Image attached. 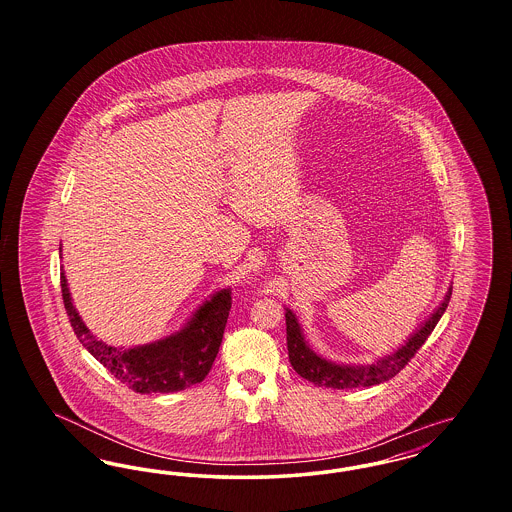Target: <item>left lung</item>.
Segmentation results:
<instances>
[{
  "mask_svg": "<svg viewBox=\"0 0 512 512\" xmlns=\"http://www.w3.org/2000/svg\"><path fill=\"white\" fill-rule=\"evenodd\" d=\"M451 290L443 297L441 305L434 311V315L428 318L409 341L405 345H401L397 351H393L391 355H386L382 359H378L372 365H338L332 361L322 359L317 355L303 338L301 334V326L297 322V318L290 309H286V336H288V355H290V363L293 370L313 382L315 386H324V388H334V390H347V388H368V386H376L382 382H388L395 374H399L405 365H409V361L413 359L414 353L424 345V341L428 340V336L432 334V330L436 328L441 315L445 313L449 299H451Z\"/></svg>",
  "mask_w": 512,
  "mask_h": 512,
  "instance_id": "8db88e82",
  "label": "left lung"
}]
</instances>
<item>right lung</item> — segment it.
<instances>
[{"mask_svg":"<svg viewBox=\"0 0 512 512\" xmlns=\"http://www.w3.org/2000/svg\"><path fill=\"white\" fill-rule=\"evenodd\" d=\"M61 292L78 341L136 393H172L199 384L215 363L232 307L230 290H220L195 311L180 332L165 340L122 349L103 343L86 328L74 309L65 272H61Z\"/></svg>","mask_w":512,"mask_h":512,"instance_id":"1","label":"right lung"}]
</instances>
